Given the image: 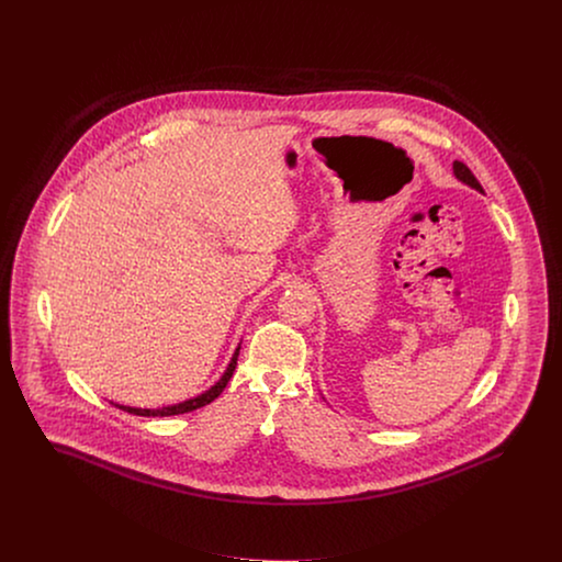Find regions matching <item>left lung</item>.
I'll return each mask as SVG.
<instances>
[{
    "mask_svg": "<svg viewBox=\"0 0 562 562\" xmlns=\"http://www.w3.org/2000/svg\"><path fill=\"white\" fill-rule=\"evenodd\" d=\"M454 173H457V178L462 180L464 184H469V187H473V189H477V191H482V187H480V182H477V178L471 173V169L461 164V161H454Z\"/></svg>",
    "mask_w": 562,
    "mask_h": 562,
    "instance_id": "obj_1",
    "label": "left lung"
}]
</instances>
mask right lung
I'll return each instance as SVG.
<instances>
[{
	"label": "right lung",
	"mask_w": 562,
	"mask_h": 562,
	"mask_svg": "<svg viewBox=\"0 0 562 562\" xmlns=\"http://www.w3.org/2000/svg\"><path fill=\"white\" fill-rule=\"evenodd\" d=\"M237 355H239V348L235 350L232 363H229V367H227L225 375L218 380V384H214V386H212L207 393H203V395L195 396V398H189V401H184V403H178V405L161 407V409H139V407H127V405H116V407H121V409H125V412H130V414H135V416H153V418H155V416H176V414H187V412L199 409V407H203V405L212 403L216 396L221 395V393L225 391V386L229 384L233 371H235V364H237Z\"/></svg>",
	"instance_id": "1"
}]
</instances>
